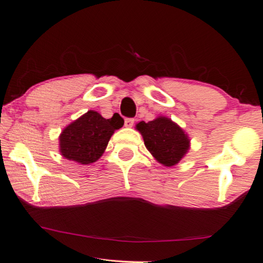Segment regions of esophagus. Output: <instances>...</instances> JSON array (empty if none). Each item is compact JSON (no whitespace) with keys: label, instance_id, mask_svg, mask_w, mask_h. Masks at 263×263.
Returning a JSON list of instances; mask_svg holds the SVG:
<instances>
[{"label":"esophagus","instance_id":"34e87169","mask_svg":"<svg viewBox=\"0 0 263 263\" xmlns=\"http://www.w3.org/2000/svg\"><path fill=\"white\" fill-rule=\"evenodd\" d=\"M133 124H135V119H132V118H126L125 119V126L126 127H132Z\"/></svg>","mask_w":263,"mask_h":263}]
</instances>
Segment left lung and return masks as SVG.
Returning <instances> with one entry per match:
<instances>
[{"instance_id":"8db88e82","label":"left lung","mask_w":263,"mask_h":263,"mask_svg":"<svg viewBox=\"0 0 263 263\" xmlns=\"http://www.w3.org/2000/svg\"><path fill=\"white\" fill-rule=\"evenodd\" d=\"M136 128L142 133L144 144L155 160L165 167L179 163L190 149V138L179 125L165 117L149 123L140 121Z\"/></svg>"}]
</instances>
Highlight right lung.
<instances>
[{
  "mask_svg": "<svg viewBox=\"0 0 263 263\" xmlns=\"http://www.w3.org/2000/svg\"><path fill=\"white\" fill-rule=\"evenodd\" d=\"M123 125L119 114L105 119L95 110H88L63 130L59 136V151L66 160L81 164L94 163L105 153L114 131Z\"/></svg>",
  "mask_w": 263,
  "mask_h": 263,
  "instance_id": "1",
  "label": "right lung"
}]
</instances>
